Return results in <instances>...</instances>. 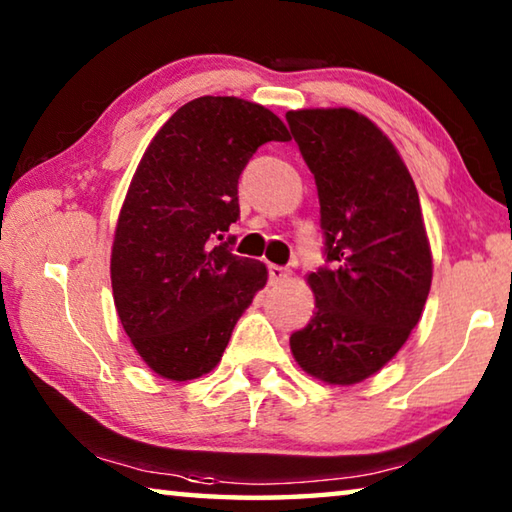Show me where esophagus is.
Wrapping results in <instances>:
<instances>
[{
    "label": "esophagus",
    "mask_w": 512,
    "mask_h": 512,
    "mask_svg": "<svg viewBox=\"0 0 512 512\" xmlns=\"http://www.w3.org/2000/svg\"><path fill=\"white\" fill-rule=\"evenodd\" d=\"M289 275H291V273H289V268L277 266V264H268V280H271V284L284 282V280H287Z\"/></svg>",
    "instance_id": "1"
}]
</instances>
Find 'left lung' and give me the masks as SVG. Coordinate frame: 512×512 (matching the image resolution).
Segmentation results:
<instances>
[{"instance_id":"1","label":"left lung","mask_w":512,"mask_h":512,"mask_svg":"<svg viewBox=\"0 0 512 512\" xmlns=\"http://www.w3.org/2000/svg\"><path fill=\"white\" fill-rule=\"evenodd\" d=\"M314 173L327 264L307 275L316 311L291 334L307 375L352 386L391 361L431 289L418 189L393 142L350 108L287 112Z\"/></svg>"}]
</instances>
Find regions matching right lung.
Here are the masks:
<instances>
[{
	"instance_id": "right-lung-1",
	"label": "right lung",
	"mask_w": 512,
	"mask_h": 512,
	"mask_svg": "<svg viewBox=\"0 0 512 512\" xmlns=\"http://www.w3.org/2000/svg\"><path fill=\"white\" fill-rule=\"evenodd\" d=\"M289 140L284 121L259 103L198 97L146 146L117 219L110 280L124 332L155 375L210 372L266 287V266L232 255L223 235L239 219L248 160L266 142Z\"/></svg>"
}]
</instances>
